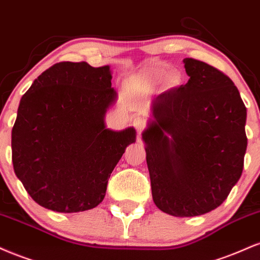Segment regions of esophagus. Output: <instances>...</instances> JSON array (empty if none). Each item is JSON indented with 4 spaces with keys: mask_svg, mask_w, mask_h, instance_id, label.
<instances>
[{
    "mask_svg": "<svg viewBox=\"0 0 260 260\" xmlns=\"http://www.w3.org/2000/svg\"><path fill=\"white\" fill-rule=\"evenodd\" d=\"M133 124H134V126H135L139 131H141L146 127V120L142 117H139V115L134 118Z\"/></svg>",
    "mask_w": 260,
    "mask_h": 260,
    "instance_id": "esophagus-1",
    "label": "esophagus"
}]
</instances>
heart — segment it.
Wrapping results in <instances>:
<instances>
[{
    "label": "heart",
    "mask_w": 260,
    "mask_h": 260,
    "mask_svg": "<svg viewBox=\"0 0 260 260\" xmlns=\"http://www.w3.org/2000/svg\"><path fill=\"white\" fill-rule=\"evenodd\" d=\"M167 76L168 70L166 68L158 67V68H153L149 70L147 74H146V80H147L149 84H159V82L166 80ZM170 81H175V78L172 76V78H170Z\"/></svg>",
    "instance_id": "heart-1"
}]
</instances>
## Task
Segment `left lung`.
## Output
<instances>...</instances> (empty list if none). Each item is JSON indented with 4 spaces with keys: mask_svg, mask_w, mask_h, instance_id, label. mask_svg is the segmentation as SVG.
I'll list each match as a JSON object with an SVG mask.
<instances>
[{
    "mask_svg": "<svg viewBox=\"0 0 260 260\" xmlns=\"http://www.w3.org/2000/svg\"><path fill=\"white\" fill-rule=\"evenodd\" d=\"M187 84L153 101L142 134L152 197L161 212L197 216L226 200L243 170L247 111L224 73L185 58Z\"/></svg>",
    "mask_w": 260,
    "mask_h": 260,
    "instance_id": "obj_1",
    "label": "left lung"
}]
</instances>
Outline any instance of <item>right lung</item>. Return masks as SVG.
Wrapping results in <instances>:
<instances>
[{
  "label": "right lung",
  "mask_w": 260,
  "mask_h": 260,
  "mask_svg": "<svg viewBox=\"0 0 260 260\" xmlns=\"http://www.w3.org/2000/svg\"><path fill=\"white\" fill-rule=\"evenodd\" d=\"M111 80L108 66L59 62L21 97L12 129V161L40 206L78 213L105 198L113 169L135 141L133 127L106 129V111L117 99Z\"/></svg>",
  "instance_id": "add662e5"
}]
</instances>
